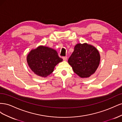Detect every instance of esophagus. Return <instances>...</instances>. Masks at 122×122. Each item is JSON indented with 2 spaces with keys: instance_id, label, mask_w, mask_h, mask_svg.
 <instances>
[{
  "instance_id": "obj_1",
  "label": "esophagus",
  "mask_w": 122,
  "mask_h": 122,
  "mask_svg": "<svg viewBox=\"0 0 122 122\" xmlns=\"http://www.w3.org/2000/svg\"><path fill=\"white\" fill-rule=\"evenodd\" d=\"M62 59H63L64 61H67V56H63L62 57Z\"/></svg>"
}]
</instances>
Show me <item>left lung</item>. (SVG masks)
Returning a JSON list of instances; mask_svg holds the SVG:
<instances>
[{
    "instance_id": "obj_1",
    "label": "left lung",
    "mask_w": 122,
    "mask_h": 122,
    "mask_svg": "<svg viewBox=\"0 0 122 122\" xmlns=\"http://www.w3.org/2000/svg\"><path fill=\"white\" fill-rule=\"evenodd\" d=\"M100 61V55L96 48L84 43L77 44L68 60L73 71L81 78H88L96 71Z\"/></svg>"
}]
</instances>
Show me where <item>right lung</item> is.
I'll return each instance as SVG.
<instances>
[{"label": "right lung", "instance_id": "1", "mask_svg": "<svg viewBox=\"0 0 122 122\" xmlns=\"http://www.w3.org/2000/svg\"><path fill=\"white\" fill-rule=\"evenodd\" d=\"M26 60L29 67L35 74L46 77L53 72L55 66L62 59L58 56L55 50L41 45L29 52Z\"/></svg>", "mask_w": 122, "mask_h": 122}]
</instances>
